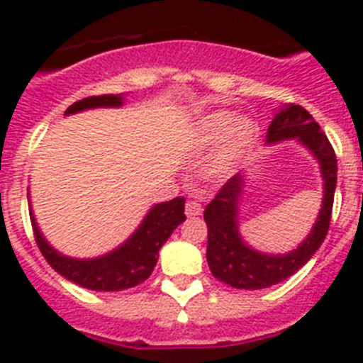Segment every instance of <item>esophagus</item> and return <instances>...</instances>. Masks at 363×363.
Returning a JSON list of instances; mask_svg holds the SVG:
<instances>
[{"label": "esophagus", "mask_w": 363, "mask_h": 363, "mask_svg": "<svg viewBox=\"0 0 363 363\" xmlns=\"http://www.w3.org/2000/svg\"><path fill=\"white\" fill-rule=\"evenodd\" d=\"M201 211H203V207H201V203H198V201H194V199H190V201H186V215H188V216H198V215H201Z\"/></svg>", "instance_id": "esophagus-1"}]
</instances>
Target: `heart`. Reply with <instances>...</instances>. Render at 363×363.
<instances>
[{"mask_svg":"<svg viewBox=\"0 0 363 363\" xmlns=\"http://www.w3.org/2000/svg\"><path fill=\"white\" fill-rule=\"evenodd\" d=\"M222 138L209 162L211 175H224L245 158L248 148L258 139V124L247 116L235 118L233 113L218 111L203 116L196 128V143L205 147Z\"/></svg>","mask_w":363,"mask_h":363,"instance_id":"heart-1","label":"heart"}]
</instances>
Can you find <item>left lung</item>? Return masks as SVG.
Returning <instances> with one entry per match:
<instances>
[{
  "mask_svg": "<svg viewBox=\"0 0 363 363\" xmlns=\"http://www.w3.org/2000/svg\"><path fill=\"white\" fill-rule=\"evenodd\" d=\"M298 137L320 162L324 179V201L313 232L296 250L282 256L262 254L247 247L238 232V201L242 177L233 175L205 207L207 222V264L215 279L233 288L259 290L273 286L301 269L318 250L330 230L333 194L337 184V158L332 143L315 118L301 105H279L275 118L267 128V141L277 143Z\"/></svg>",
  "mask_w": 363,
  "mask_h": 363,
  "instance_id": "8db88e82",
  "label": "left lung"
}]
</instances>
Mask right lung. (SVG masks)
<instances>
[{
  "label": "right lung",
  "instance_id": "1",
  "mask_svg": "<svg viewBox=\"0 0 363 363\" xmlns=\"http://www.w3.org/2000/svg\"><path fill=\"white\" fill-rule=\"evenodd\" d=\"M118 105H122V96H115V94L90 96L69 105L65 115H73L79 111L92 109V107H118ZM184 201L186 199L179 196L171 201L154 205L139 230L122 247L94 259L67 258L56 252L45 241L31 213L30 218L37 247L54 271H58L67 281L88 290L118 292V290L137 286L150 277L154 265L158 262L160 248L164 247V242L173 233V230L182 220H186Z\"/></svg>",
  "mask_w": 363,
  "mask_h": 363
}]
</instances>
